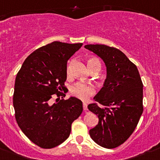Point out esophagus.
Segmentation results:
<instances>
[{"instance_id": "esophagus-1", "label": "esophagus", "mask_w": 160, "mask_h": 160, "mask_svg": "<svg viewBox=\"0 0 160 160\" xmlns=\"http://www.w3.org/2000/svg\"><path fill=\"white\" fill-rule=\"evenodd\" d=\"M83 109H84V111H87V104H86V103L83 104Z\"/></svg>"}]
</instances>
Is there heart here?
Here are the masks:
<instances>
[{
  "mask_svg": "<svg viewBox=\"0 0 160 160\" xmlns=\"http://www.w3.org/2000/svg\"><path fill=\"white\" fill-rule=\"evenodd\" d=\"M87 64L90 71L94 68H99L100 69V62L94 57H91L88 60ZM67 74L68 76L70 75V66H68L67 68ZM70 92L74 97H77L80 100H86L95 93V89L91 85L78 82L71 86L70 89Z\"/></svg>",
  "mask_w": 160,
  "mask_h": 160,
  "instance_id": "obj_1",
  "label": "heart"
}]
</instances>
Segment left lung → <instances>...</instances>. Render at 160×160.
Masks as SVG:
<instances>
[{
  "mask_svg": "<svg viewBox=\"0 0 160 160\" xmlns=\"http://www.w3.org/2000/svg\"><path fill=\"white\" fill-rule=\"evenodd\" d=\"M100 57L107 68L104 86L88 105L98 116V124L89 130L101 147L115 148L134 131L143 112V83L138 68L122 51L105 45H86Z\"/></svg>",
  "mask_w": 160,
  "mask_h": 160,
  "instance_id": "left-lung-1",
  "label": "left lung"
}]
</instances>
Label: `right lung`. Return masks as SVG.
Segmentation results:
<instances>
[{"label":"right lung","instance_id":"obj_1","mask_svg":"<svg viewBox=\"0 0 160 160\" xmlns=\"http://www.w3.org/2000/svg\"><path fill=\"white\" fill-rule=\"evenodd\" d=\"M82 43L53 42L33 52L25 60L15 82L13 106L16 122L24 134L42 148L66 141L71 124L83 110L82 102L64 95L68 60ZM58 98L51 104L54 94Z\"/></svg>","mask_w":160,"mask_h":160}]
</instances>
